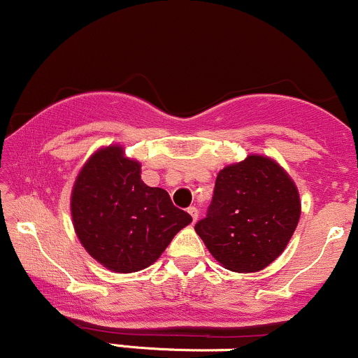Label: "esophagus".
I'll return each instance as SVG.
<instances>
[{
  "label": "esophagus",
  "mask_w": 358,
  "mask_h": 358,
  "mask_svg": "<svg viewBox=\"0 0 358 358\" xmlns=\"http://www.w3.org/2000/svg\"><path fill=\"white\" fill-rule=\"evenodd\" d=\"M187 213H189L191 217H193V222L198 220V217H199V211H198V208H196V206H189V208H187Z\"/></svg>",
  "instance_id": "esophagus-1"
}]
</instances>
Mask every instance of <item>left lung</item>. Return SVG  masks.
<instances>
[{
	"label": "left lung",
	"instance_id": "8db88e82",
	"mask_svg": "<svg viewBox=\"0 0 358 358\" xmlns=\"http://www.w3.org/2000/svg\"><path fill=\"white\" fill-rule=\"evenodd\" d=\"M299 218L294 179L271 157L251 153L218 172L208 215L194 230L227 270L255 273L285 251Z\"/></svg>",
	"mask_w": 358,
	"mask_h": 358
}]
</instances>
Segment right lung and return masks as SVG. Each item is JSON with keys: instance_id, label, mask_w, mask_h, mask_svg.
Here are the masks:
<instances>
[{"instance_id": "add662e5", "label": "right lung", "mask_w": 358, "mask_h": 358, "mask_svg": "<svg viewBox=\"0 0 358 358\" xmlns=\"http://www.w3.org/2000/svg\"><path fill=\"white\" fill-rule=\"evenodd\" d=\"M71 222L85 251L114 273L155 263L176 234L193 222L162 187L141 180V164L122 145L92 153L73 182Z\"/></svg>"}]
</instances>
